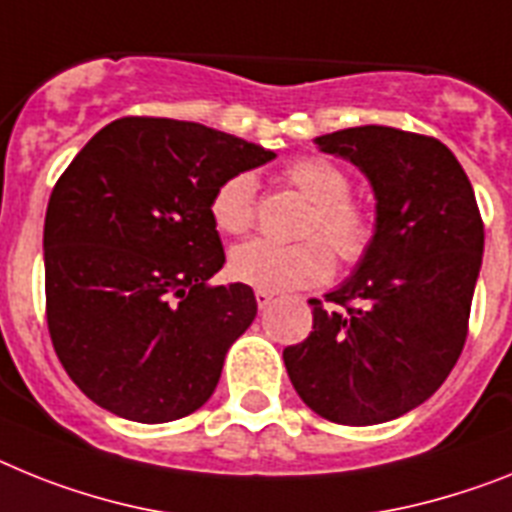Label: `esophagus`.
Segmentation results:
<instances>
[{"label":"esophagus","instance_id":"1","mask_svg":"<svg viewBox=\"0 0 512 512\" xmlns=\"http://www.w3.org/2000/svg\"><path fill=\"white\" fill-rule=\"evenodd\" d=\"M255 299H257V307L265 309V307H270V302H273V294H270V291L257 289V291H255Z\"/></svg>","mask_w":512,"mask_h":512}]
</instances>
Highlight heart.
<instances>
[{
  "label": "heart",
  "mask_w": 512,
  "mask_h": 512,
  "mask_svg": "<svg viewBox=\"0 0 512 512\" xmlns=\"http://www.w3.org/2000/svg\"><path fill=\"white\" fill-rule=\"evenodd\" d=\"M289 182L296 190L315 205L304 223L302 234L309 239L294 244L270 242V239H252L231 252V276L236 281L249 283L255 289L294 291L307 289L322 283L333 273V253L327 249L330 243L338 260L356 263L367 255L372 244V218L364 208L349 200L351 182L349 176L338 169L336 163L322 158H302L286 169ZM257 182L249 171L231 174L221 182L213 200L210 213L213 221L226 234H242L255 221ZM312 233L326 236L325 245L312 237Z\"/></svg>",
  "instance_id": "heart-1"
}]
</instances>
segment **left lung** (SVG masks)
I'll return each instance as SVG.
<instances>
[{"label": "left lung", "mask_w": 512, "mask_h": 512, "mask_svg": "<svg viewBox=\"0 0 512 512\" xmlns=\"http://www.w3.org/2000/svg\"><path fill=\"white\" fill-rule=\"evenodd\" d=\"M375 195V234L346 281L312 304L307 341L283 349L291 385L336 424L398 419L440 388L466 343L484 226L458 158L435 137L349 127L315 137Z\"/></svg>", "instance_id": "8db88e82"}]
</instances>
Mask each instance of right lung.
<instances>
[{
  "instance_id": "obj_1",
  "label": "right lung",
  "mask_w": 512,
  "mask_h": 512,
  "mask_svg": "<svg viewBox=\"0 0 512 512\" xmlns=\"http://www.w3.org/2000/svg\"><path fill=\"white\" fill-rule=\"evenodd\" d=\"M273 158L205 124L124 117L59 176L44 223L46 320L62 367L101 409L161 424L213 395L257 299L247 283L208 286L226 263L210 200Z\"/></svg>"
}]
</instances>
